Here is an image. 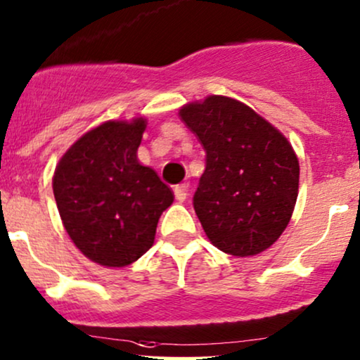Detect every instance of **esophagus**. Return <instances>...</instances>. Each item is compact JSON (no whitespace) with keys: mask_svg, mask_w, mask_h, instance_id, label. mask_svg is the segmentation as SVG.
Segmentation results:
<instances>
[{"mask_svg":"<svg viewBox=\"0 0 360 360\" xmlns=\"http://www.w3.org/2000/svg\"><path fill=\"white\" fill-rule=\"evenodd\" d=\"M188 188H189L188 183L177 184V186L174 188V196H176V200L179 201V203L186 201V198H188Z\"/></svg>","mask_w":360,"mask_h":360,"instance_id":"esophagus-1","label":"esophagus"}]
</instances>
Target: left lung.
Returning <instances> with one entry per match:
<instances>
[{"mask_svg":"<svg viewBox=\"0 0 360 360\" xmlns=\"http://www.w3.org/2000/svg\"><path fill=\"white\" fill-rule=\"evenodd\" d=\"M179 116L207 152L193 196L207 238L239 258L268 250L285 231L297 201L299 160L289 140L231 97L191 102Z\"/></svg>","mask_w":360,"mask_h":360,"instance_id":"obj_1","label":"left lung"}]
</instances>
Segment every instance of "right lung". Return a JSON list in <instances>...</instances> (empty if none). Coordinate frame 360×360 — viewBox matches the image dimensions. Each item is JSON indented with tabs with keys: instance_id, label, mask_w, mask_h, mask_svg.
Segmentation results:
<instances>
[{
	"instance_id": "1",
	"label": "right lung",
	"mask_w": 360,
	"mask_h": 360,
	"mask_svg": "<svg viewBox=\"0 0 360 360\" xmlns=\"http://www.w3.org/2000/svg\"><path fill=\"white\" fill-rule=\"evenodd\" d=\"M147 120L108 121L86 131L56 165L53 191L66 232L89 259L121 268L152 248L171 188L138 162Z\"/></svg>"
}]
</instances>
